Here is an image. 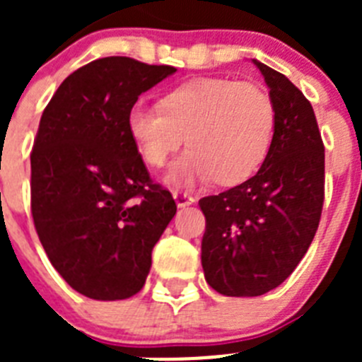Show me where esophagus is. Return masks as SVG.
<instances>
[{
	"label": "esophagus",
	"mask_w": 362,
	"mask_h": 362,
	"mask_svg": "<svg viewBox=\"0 0 362 362\" xmlns=\"http://www.w3.org/2000/svg\"><path fill=\"white\" fill-rule=\"evenodd\" d=\"M172 196H174L175 204H177L179 209H185V206H188V204L196 203V199H194V197H192L190 194H187V192H177V190H175L174 194H172Z\"/></svg>",
	"instance_id": "obj_1"
}]
</instances>
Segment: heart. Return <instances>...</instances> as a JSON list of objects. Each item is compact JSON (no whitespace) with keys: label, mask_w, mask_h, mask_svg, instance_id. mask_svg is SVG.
<instances>
[{"label":"heart","mask_w":362,"mask_h":362,"mask_svg":"<svg viewBox=\"0 0 362 362\" xmlns=\"http://www.w3.org/2000/svg\"><path fill=\"white\" fill-rule=\"evenodd\" d=\"M276 105L263 86L230 78H201L166 92L159 107L136 103L127 129L146 165L158 168L183 141L166 181L235 187L257 172L276 132Z\"/></svg>","instance_id":"obj_1"}]
</instances>
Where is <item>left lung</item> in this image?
Instances as JSON below:
<instances>
[{
  "label": "left lung",
  "instance_id": "8db88e82",
  "mask_svg": "<svg viewBox=\"0 0 362 362\" xmlns=\"http://www.w3.org/2000/svg\"><path fill=\"white\" fill-rule=\"evenodd\" d=\"M254 65L277 114L267 159L248 181L199 201L204 279L228 297L277 288L312 245L325 201V145L312 105L286 76Z\"/></svg>",
  "mask_w": 362,
  "mask_h": 362
}]
</instances>
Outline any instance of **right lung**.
Masks as SVG:
<instances>
[{
  "label": "right lung",
  "mask_w": 362,
  "mask_h": 362,
  "mask_svg": "<svg viewBox=\"0 0 362 362\" xmlns=\"http://www.w3.org/2000/svg\"><path fill=\"white\" fill-rule=\"evenodd\" d=\"M174 66L101 57L72 72L43 110L30 153V209L52 267L76 292L129 299L175 201L152 183L127 129L137 98Z\"/></svg>",
  "instance_id": "right-lung-1"
}]
</instances>
